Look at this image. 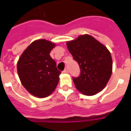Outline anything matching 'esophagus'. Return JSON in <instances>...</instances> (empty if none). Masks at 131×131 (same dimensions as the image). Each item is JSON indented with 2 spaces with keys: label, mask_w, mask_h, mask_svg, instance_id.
Instances as JSON below:
<instances>
[{
  "label": "esophagus",
  "mask_w": 131,
  "mask_h": 131,
  "mask_svg": "<svg viewBox=\"0 0 131 131\" xmlns=\"http://www.w3.org/2000/svg\"><path fill=\"white\" fill-rule=\"evenodd\" d=\"M64 73H69V69L67 67H66L65 69H64Z\"/></svg>",
  "instance_id": "esophagus-1"
}]
</instances>
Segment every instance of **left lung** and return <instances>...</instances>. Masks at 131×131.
Masks as SVG:
<instances>
[{
    "label": "left lung",
    "instance_id": "obj_1",
    "mask_svg": "<svg viewBox=\"0 0 131 131\" xmlns=\"http://www.w3.org/2000/svg\"><path fill=\"white\" fill-rule=\"evenodd\" d=\"M69 51L79 65V77H73L77 90L94 95L103 89L112 72V59L107 48L90 35H81L67 43Z\"/></svg>",
    "mask_w": 131,
    "mask_h": 131
}]
</instances>
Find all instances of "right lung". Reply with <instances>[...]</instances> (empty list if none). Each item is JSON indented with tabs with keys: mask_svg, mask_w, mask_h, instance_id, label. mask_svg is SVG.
Segmentation results:
<instances>
[{
	"mask_svg": "<svg viewBox=\"0 0 131 131\" xmlns=\"http://www.w3.org/2000/svg\"><path fill=\"white\" fill-rule=\"evenodd\" d=\"M54 46V43L44 39L35 40L23 52L17 62L21 84L38 97L49 96L59 82L61 71L50 55Z\"/></svg>",
	"mask_w": 131,
	"mask_h": 131,
	"instance_id": "1",
	"label": "right lung"
}]
</instances>
